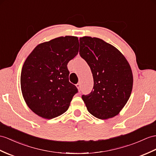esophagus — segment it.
Segmentation results:
<instances>
[{
	"label": "esophagus",
	"instance_id": "esophagus-1",
	"mask_svg": "<svg viewBox=\"0 0 156 156\" xmlns=\"http://www.w3.org/2000/svg\"><path fill=\"white\" fill-rule=\"evenodd\" d=\"M76 87H77V88L78 89V90L80 91V89H81V83H78L77 84H76Z\"/></svg>",
	"mask_w": 156,
	"mask_h": 156
}]
</instances>
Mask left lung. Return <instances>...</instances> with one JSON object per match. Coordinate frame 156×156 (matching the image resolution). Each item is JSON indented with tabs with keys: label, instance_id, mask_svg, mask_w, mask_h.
I'll use <instances>...</instances> for the list:
<instances>
[{
	"label": "left lung",
	"instance_id": "1",
	"mask_svg": "<svg viewBox=\"0 0 156 156\" xmlns=\"http://www.w3.org/2000/svg\"><path fill=\"white\" fill-rule=\"evenodd\" d=\"M79 54L93 73V90L82 95L91 115L105 120L118 115L126 104L132 90L130 64L119 49L97 37L79 38Z\"/></svg>",
	"mask_w": 156,
	"mask_h": 156
}]
</instances>
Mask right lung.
Instances as JSON below:
<instances>
[{
    "instance_id": "right-lung-1",
    "label": "right lung",
    "mask_w": 156,
    "mask_h": 156,
    "mask_svg": "<svg viewBox=\"0 0 156 156\" xmlns=\"http://www.w3.org/2000/svg\"><path fill=\"white\" fill-rule=\"evenodd\" d=\"M76 36L56 37L40 44L22 68V93L28 107L44 119H51L67 111L77 89L69 81L67 63L77 55Z\"/></svg>"
}]
</instances>
